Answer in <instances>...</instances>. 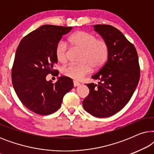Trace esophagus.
I'll return each instance as SVG.
<instances>
[{"mask_svg": "<svg viewBox=\"0 0 154 154\" xmlns=\"http://www.w3.org/2000/svg\"><path fill=\"white\" fill-rule=\"evenodd\" d=\"M80 85V83L79 81H73V85L75 86V87H76V86H79Z\"/></svg>", "mask_w": 154, "mask_h": 154, "instance_id": "esophagus-1", "label": "esophagus"}]
</instances>
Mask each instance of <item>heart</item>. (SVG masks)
Wrapping results in <instances>:
<instances>
[{"instance_id":"obj_1","label":"heart","mask_w":154,"mask_h":154,"mask_svg":"<svg viewBox=\"0 0 154 154\" xmlns=\"http://www.w3.org/2000/svg\"><path fill=\"white\" fill-rule=\"evenodd\" d=\"M69 43L74 49L81 50L78 64L67 65L62 69L65 76L79 80L91 72L92 69L98 70L106 64L109 57L110 48L106 40L97 38L93 33L79 31L71 34ZM69 47L66 43L60 41L55 48V56L60 63L68 60Z\"/></svg>"}]
</instances>
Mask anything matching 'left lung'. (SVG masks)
<instances>
[{"label":"left lung","instance_id":"1","mask_svg":"<svg viewBox=\"0 0 154 154\" xmlns=\"http://www.w3.org/2000/svg\"><path fill=\"white\" fill-rule=\"evenodd\" d=\"M94 30L108 42L110 52L106 64L92 76L98 84H86L89 94L83 106L98 118L109 117L128 104L140 78V67L136 48L113 26L94 25Z\"/></svg>","mask_w":154,"mask_h":154}]
</instances>
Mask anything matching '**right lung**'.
Listing matches in <instances>:
<instances>
[{
  "label": "right lung",
  "instance_id": "add662e5",
  "mask_svg": "<svg viewBox=\"0 0 154 154\" xmlns=\"http://www.w3.org/2000/svg\"><path fill=\"white\" fill-rule=\"evenodd\" d=\"M72 27L46 24L31 31L20 41L12 68V83L21 102L37 114L53 113L60 108L63 97L73 87L72 79L59 77L46 81L47 75H58L55 48L63 35Z\"/></svg>",
  "mask_w": 154,
  "mask_h": 154
}]
</instances>
